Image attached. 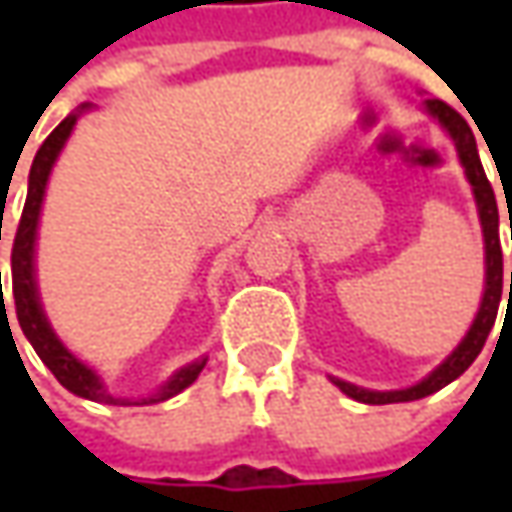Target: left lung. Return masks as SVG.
Masks as SVG:
<instances>
[{"label": "left lung", "instance_id": "obj_1", "mask_svg": "<svg viewBox=\"0 0 512 512\" xmlns=\"http://www.w3.org/2000/svg\"><path fill=\"white\" fill-rule=\"evenodd\" d=\"M424 110L447 130V136L453 139L456 153H459V162H462L464 176L473 187V199H476V210H479V222H482V236H484V293L479 310H476V319L470 330L464 333V339L453 353L444 359L439 367H433L422 382L402 387V390H367L359 384L344 382L330 376V382L342 390L344 396L356 399L362 404H396V402H416L424 399L436 390H442L450 382H456L470 364L476 362V356L482 353L484 342L490 336V330L496 325V313H499V302H502L504 293V265H502V245H499V205H496V193L487 182L482 168V159H479V150H476V139H473V130L467 128L462 116L450 105H444L439 99H427ZM512 227V216H510ZM510 299H512V273H510Z\"/></svg>", "mask_w": 512, "mask_h": 512}]
</instances>
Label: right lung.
Here are the masks:
<instances>
[{
	"mask_svg": "<svg viewBox=\"0 0 512 512\" xmlns=\"http://www.w3.org/2000/svg\"><path fill=\"white\" fill-rule=\"evenodd\" d=\"M90 110V105L76 108L70 116L59 122V128L50 133L42 142V148L36 150V159L30 165L28 176V199H25V210L16 227V239H13V253H10V270H13V302H16V319L25 333V339L33 344L36 356L48 364V370L59 379V384L70 390L73 396H82L90 402L102 404H159L173 399L176 393H182L185 387L199 379L202 367L207 364V356H199L196 362L179 367L168 382H162L150 396L145 399H125V396H113L108 390L105 379L85 364L79 356H73L65 342L56 336V330L50 327L48 313L39 299V285H36V233H39V216H42V202H45V190H48L50 170L56 165L62 148L68 145L70 133L76 128L79 116ZM0 239H2V219H0ZM2 279V273H0ZM2 296V290H0Z\"/></svg>",
	"mask_w": 512,
	"mask_h": 512,
	"instance_id": "right-lung-1",
	"label": "right lung"
}]
</instances>
